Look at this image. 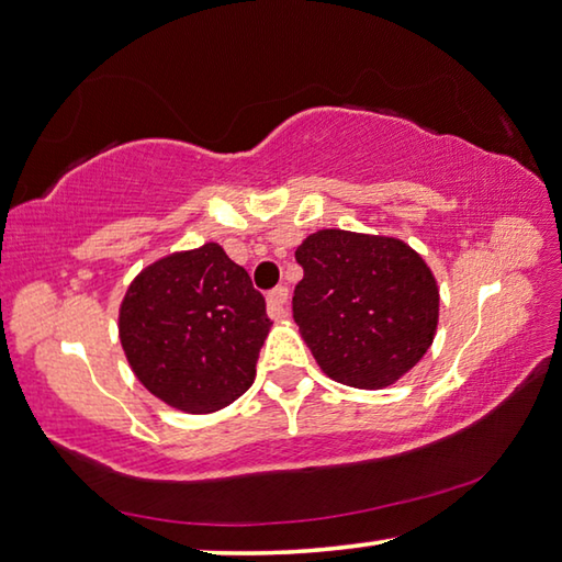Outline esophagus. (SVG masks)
I'll return each instance as SVG.
<instances>
[{"mask_svg": "<svg viewBox=\"0 0 562 562\" xmlns=\"http://www.w3.org/2000/svg\"><path fill=\"white\" fill-rule=\"evenodd\" d=\"M286 303H289V289L286 286H276L269 299H266V308H269V316L273 321L286 318Z\"/></svg>", "mask_w": 562, "mask_h": 562, "instance_id": "34e87169", "label": "esophagus"}]
</instances>
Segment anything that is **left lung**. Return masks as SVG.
<instances>
[{
  "label": "left lung",
  "instance_id": "1",
  "mask_svg": "<svg viewBox=\"0 0 562 562\" xmlns=\"http://www.w3.org/2000/svg\"><path fill=\"white\" fill-rule=\"evenodd\" d=\"M293 321L330 380L382 390L417 366L439 321L425 259L392 236L321 229L296 249Z\"/></svg>",
  "mask_w": 562,
  "mask_h": 562
}]
</instances>
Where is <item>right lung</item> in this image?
Masks as SVG:
<instances>
[{
  "label": "right lung",
  "instance_id": "1",
  "mask_svg": "<svg viewBox=\"0 0 562 562\" xmlns=\"http://www.w3.org/2000/svg\"><path fill=\"white\" fill-rule=\"evenodd\" d=\"M269 328L249 273L214 241L143 269L117 316L135 378L190 415H210L251 387Z\"/></svg>",
  "mask_w": 562,
  "mask_h": 562
}]
</instances>
